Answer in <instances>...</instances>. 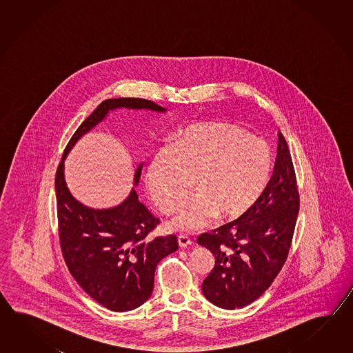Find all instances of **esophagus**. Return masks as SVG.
I'll return each instance as SVG.
<instances>
[{
    "mask_svg": "<svg viewBox=\"0 0 353 353\" xmlns=\"http://www.w3.org/2000/svg\"><path fill=\"white\" fill-rule=\"evenodd\" d=\"M178 243H179L180 248H187L189 245H192V240L185 234H179L178 236Z\"/></svg>",
    "mask_w": 353,
    "mask_h": 353,
    "instance_id": "esophagus-1",
    "label": "esophagus"
}]
</instances>
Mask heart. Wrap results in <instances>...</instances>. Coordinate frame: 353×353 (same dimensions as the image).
<instances>
[{
    "label": "heart",
    "instance_id": "obj_1",
    "mask_svg": "<svg viewBox=\"0 0 353 353\" xmlns=\"http://www.w3.org/2000/svg\"><path fill=\"white\" fill-rule=\"evenodd\" d=\"M272 170L270 146L227 121L196 122L159 146L145 168V187L163 212H170L190 187L168 225L196 231L245 214L261 198Z\"/></svg>",
    "mask_w": 353,
    "mask_h": 353
}]
</instances>
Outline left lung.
<instances>
[{"mask_svg": "<svg viewBox=\"0 0 353 353\" xmlns=\"http://www.w3.org/2000/svg\"><path fill=\"white\" fill-rule=\"evenodd\" d=\"M299 213V192L285 137L279 132L271 179L251 210L196 242L214 255L203 295L223 309L243 307L260 298L284 266Z\"/></svg>", "mask_w": 353, "mask_h": 353, "instance_id": "1", "label": "left lung"}]
</instances>
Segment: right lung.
I'll use <instances>...</instances> for the list:
<instances>
[{"instance_id":"1","label":"right lung","mask_w":353,"mask_h":353,"mask_svg":"<svg viewBox=\"0 0 353 353\" xmlns=\"http://www.w3.org/2000/svg\"><path fill=\"white\" fill-rule=\"evenodd\" d=\"M121 107L165 112L161 105L143 98L105 99L77 128L55 175L58 232L68 269L92 299L113 312L132 310L149 299L159 261L178 250L174 234L148 237L159 218L139 201L135 188L119 205L93 210L78 202L65 184L63 170L68 152L107 113ZM141 169V164L136 169L135 185Z\"/></svg>"}]
</instances>
